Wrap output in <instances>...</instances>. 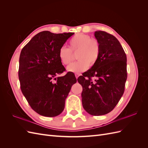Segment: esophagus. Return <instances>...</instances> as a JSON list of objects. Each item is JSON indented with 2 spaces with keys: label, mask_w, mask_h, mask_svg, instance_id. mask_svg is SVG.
Instances as JSON below:
<instances>
[{
  "label": "esophagus",
  "mask_w": 148,
  "mask_h": 148,
  "mask_svg": "<svg viewBox=\"0 0 148 148\" xmlns=\"http://www.w3.org/2000/svg\"><path fill=\"white\" fill-rule=\"evenodd\" d=\"M80 75H82L81 74H79V73H76L75 74V77H76V78H78V77H79V76H80Z\"/></svg>",
  "instance_id": "1"
}]
</instances>
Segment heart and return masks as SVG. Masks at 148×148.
<instances>
[{"mask_svg":"<svg viewBox=\"0 0 148 148\" xmlns=\"http://www.w3.org/2000/svg\"><path fill=\"white\" fill-rule=\"evenodd\" d=\"M69 49L60 48L58 57L63 65H68L72 60L71 52H77V62L67 66L69 72L79 73L88 69L89 66L95 65L99 58L101 46L96 38H91L88 34L78 33L71 38L69 42Z\"/></svg>","mask_w":148,"mask_h":148,"instance_id":"obj_1","label":"heart"}]
</instances>
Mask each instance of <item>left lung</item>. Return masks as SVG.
<instances>
[{
	"mask_svg": "<svg viewBox=\"0 0 148 148\" xmlns=\"http://www.w3.org/2000/svg\"><path fill=\"white\" fill-rule=\"evenodd\" d=\"M101 52L97 63L77 79L83 87L82 104L92 115L109 113L118 104L127 78V56L118 39L105 31H96ZM95 77V81L92 78Z\"/></svg>",
	"mask_w": 148,
	"mask_h": 148,
	"instance_id": "obj_1",
	"label": "left lung"
}]
</instances>
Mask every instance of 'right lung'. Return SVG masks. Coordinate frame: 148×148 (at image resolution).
Instances as JSON below:
<instances>
[{"label": "right lung", "mask_w": 148, "mask_h": 148, "mask_svg": "<svg viewBox=\"0 0 148 148\" xmlns=\"http://www.w3.org/2000/svg\"><path fill=\"white\" fill-rule=\"evenodd\" d=\"M73 34L44 31L35 35L21 51V90L31 108L39 115L53 117L60 114L71 86L77 82L71 73L56 77L65 70L58 57L59 49Z\"/></svg>", "instance_id": "add662e5"}]
</instances>
